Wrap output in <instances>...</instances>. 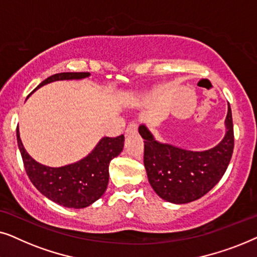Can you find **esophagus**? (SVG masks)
<instances>
[{"label":"esophagus","mask_w":257,"mask_h":257,"mask_svg":"<svg viewBox=\"0 0 257 257\" xmlns=\"http://www.w3.org/2000/svg\"><path fill=\"white\" fill-rule=\"evenodd\" d=\"M138 132V124L135 121L130 122L127 127H126V131H125V135L126 136H131V135H135V133Z\"/></svg>","instance_id":"1"}]
</instances>
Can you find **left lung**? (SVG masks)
I'll use <instances>...</instances> for the list:
<instances>
[{"mask_svg": "<svg viewBox=\"0 0 257 257\" xmlns=\"http://www.w3.org/2000/svg\"><path fill=\"white\" fill-rule=\"evenodd\" d=\"M226 127V136L219 145L203 152H192L156 142L146 126H140L144 165L154 192L173 203H187L207 194L223 177L233 156L234 126L230 106Z\"/></svg>", "mask_w": 257, "mask_h": 257, "instance_id": "obj_1", "label": "left lung"}]
</instances>
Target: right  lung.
I'll list each match as a JSON object with an SVG mask.
<instances>
[{
  "mask_svg": "<svg viewBox=\"0 0 257 257\" xmlns=\"http://www.w3.org/2000/svg\"><path fill=\"white\" fill-rule=\"evenodd\" d=\"M87 76L89 72L56 73L44 79L36 89L55 80L80 79ZM16 136L24 168L33 185L48 199L69 208H84L104 194L108 184V165L124 146L122 135L117 138L105 137L83 160L55 168L38 164L27 153L21 142L19 126Z\"/></svg>",
  "mask_w": 257,
  "mask_h": 257,
  "instance_id": "obj_1",
  "label": "right lung"
}]
</instances>
